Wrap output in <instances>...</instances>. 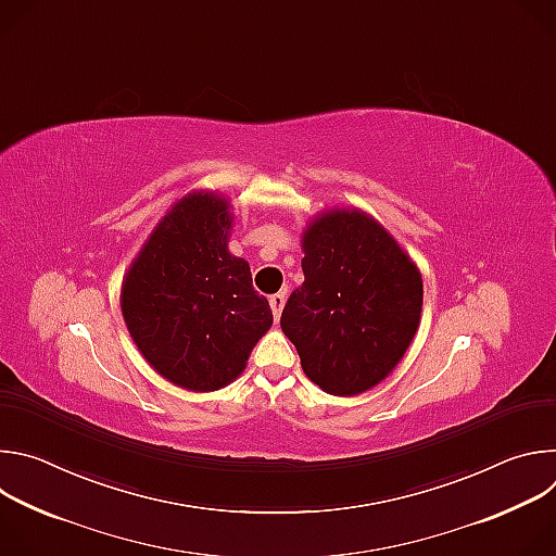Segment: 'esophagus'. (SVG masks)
<instances>
[{
	"instance_id": "34e87169",
	"label": "esophagus",
	"mask_w": 556,
	"mask_h": 556,
	"mask_svg": "<svg viewBox=\"0 0 556 556\" xmlns=\"http://www.w3.org/2000/svg\"><path fill=\"white\" fill-rule=\"evenodd\" d=\"M283 303H286V294L283 292H277L270 296V307H273V314H275V321H279V314L283 309Z\"/></svg>"
}]
</instances>
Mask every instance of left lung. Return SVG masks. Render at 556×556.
Instances as JSON below:
<instances>
[{
    "instance_id": "1",
    "label": "left lung",
    "mask_w": 556,
    "mask_h": 556,
    "mask_svg": "<svg viewBox=\"0 0 556 556\" xmlns=\"http://www.w3.org/2000/svg\"><path fill=\"white\" fill-rule=\"evenodd\" d=\"M305 281L281 312L305 376L332 395L384 380L416 337L422 277L367 213L332 208L301 237Z\"/></svg>"
}]
</instances>
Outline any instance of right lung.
I'll return each instance as SVG.
<instances>
[{
    "instance_id": "1",
    "label": "right lung",
    "mask_w": 556,
    "mask_h": 556,
    "mask_svg": "<svg viewBox=\"0 0 556 556\" xmlns=\"http://www.w3.org/2000/svg\"><path fill=\"white\" fill-rule=\"evenodd\" d=\"M232 215L215 193H189L151 232L123 279L127 330L147 363L189 391L240 376L270 330L251 266L228 253Z\"/></svg>"
}]
</instances>
